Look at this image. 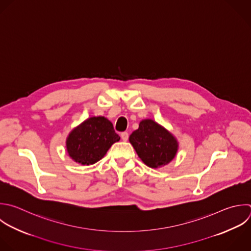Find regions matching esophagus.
I'll list each match as a JSON object with an SVG mask.
<instances>
[{"label": "esophagus", "mask_w": 251, "mask_h": 251, "mask_svg": "<svg viewBox=\"0 0 251 251\" xmlns=\"http://www.w3.org/2000/svg\"><path fill=\"white\" fill-rule=\"evenodd\" d=\"M128 133L126 132V131H125V132H122L121 133V137H122V139L124 140V141H127L128 140Z\"/></svg>", "instance_id": "obj_1"}]
</instances>
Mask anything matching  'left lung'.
<instances>
[{
    "mask_svg": "<svg viewBox=\"0 0 251 251\" xmlns=\"http://www.w3.org/2000/svg\"><path fill=\"white\" fill-rule=\"evenodd\" d=\"M129 142L143 163L150 168L167 165L177 151L176 138L152 120L140 122L138 129L130 134Z\"/></svg>",
    "mask_w": 251,
    "mask_h": 251,
    "instance_id": "8db88e82",
    "label": "left lung"
}]
</instances>
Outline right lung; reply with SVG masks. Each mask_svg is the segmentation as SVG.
Instances as JSON below:
<instances>
[{
  "mask_svg": "<svg viewBox=\"0 0 251 251\" xmlns=\"http://www.w3.org/2000/svg\"><path fill=\"white\" fill-rule=\"evenodd\" d=\"M120 138L109 120L104 117H92L70 133L67 149L76 163L92 165L101 160Z\"/></svg>",
  "mask_w": 251,
  "mask_h": 251,
  "instance_id": "obj_1",
  "label": "right lung"
}]
</instances>
